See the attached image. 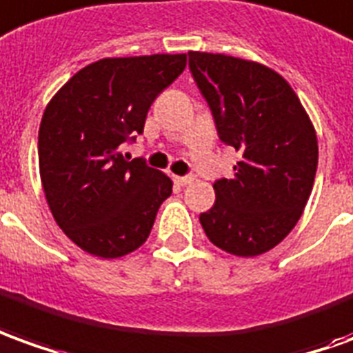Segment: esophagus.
Returning <instances> with one entry per match:
<instances>
[{
  "label": "esophagus",
  "mask_w": 353,
  "mask_h": 353,
  "mask_svg": "<svg viewBox=\"0 0 353 353\" xmlns=\"http://www.w3.org/2000/svg\"><path fill=\"white\" fill-rule=\"evenodd\" d=\"M174 182L181 184V186H186V184H192V182H194V176H192V174H186V176H174Z\"/></svg>",
  "instance_id": "34e87169"
}]
</instances>
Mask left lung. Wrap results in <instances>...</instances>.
Listing matches in <instances>:
<instances>
[{
    "label": "left lung",
    "mask_w": 353,
    "mask_h": 353,
    "mask_svg": "<svg viewBox=\"0 0 353 353\" xmlns=\"http://www.w3.org/2000/svg\"><path fill=\"white\" fill-rule=\"evenodd\" d=\"M219 139L241 152L232 179L214 181L216 201L199 214L222 251L256 256L294 228L317 171V137L291 85L259 62L188 52Z\"/></svg>",
    "instance_id": "1"
}]
</instances>
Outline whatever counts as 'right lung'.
Segmentation results:
<instances>
[{
    "mask_svg": "<svg viewBox=\"0 0 353 353\" xmlns=\"http://www.w3.org/2000/svg\"><path fill=\"white\" fill-rule=\"evenodd\" d=\"M186 68V54L102 59L52 97L39 125V174L57 224L83 251L117 259L150 236L171 179L125 159L157 94Z\"/></svg>",
    "mask_w": 353,
    "mask_h": 353,
    "instance_id": "obj_1",
    "label": "right lung"
}]
</instances>
